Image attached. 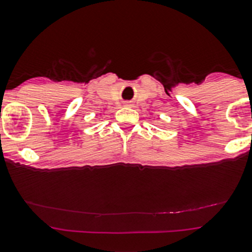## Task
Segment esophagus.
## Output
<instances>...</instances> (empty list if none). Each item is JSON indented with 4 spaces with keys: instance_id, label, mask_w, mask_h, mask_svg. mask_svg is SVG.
I'll return each instance as SVG.
<instances>
[{
    "instance_id": "esophagus-1",
    "label": "esophagus",
    "mask_w": 252,
    "mask_h": 252,
    "mask_svg": "<svg viewBox=\"0 0 252 252\" xmlns=\"http://www.w3.org/2000/svg\"><path fill=\"white\" fill-rule=\"evenodd\" d=\"M126 106H129V107H130V106H131V103H130V102H126Z\"/></svg>"
}]
</instances>
